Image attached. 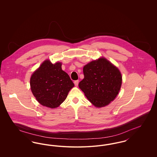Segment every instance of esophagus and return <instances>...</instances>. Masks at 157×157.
Wrapping results in <instances>:
<instances>
[{
  "instance_id": "1",
  "label": "esophagus",
  "mask_w": 157,
  "mask_h": 157,
  "mask_svg": "<svg viewBox=\"0 0 157 157\" xmlns=\"http://www.w3.org/2000/svg\"><path fill=\"white\" fill-rule=\"evenodd\" d=\"M74 83H75V85L76 86H77L78 85V83H79V81L78 80H76L74 81Z\"/></svg>"
}]
</instances>
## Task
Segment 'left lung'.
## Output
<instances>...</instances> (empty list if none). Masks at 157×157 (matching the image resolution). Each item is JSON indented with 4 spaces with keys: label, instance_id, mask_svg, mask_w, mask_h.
Returning <instances> with one entry per match:
<instances>
[{
    "label": "left lung",
    "instance_id": "8db88e82",
    "mask_svg": "<svg viewBox=\"0 0 157 157\" xmlns=\"http://www.w3.org/2000/svg\"><path fill=\"white\" fill-rule=\"evenodd\" d=\"M84 78L79 87L97 108L113 101L120 92L122 75L120 70L105 58L91 61L83 68Z\"/></svg>",
    "mask_w": 157,
    "mask_h": 157
}]
</instances>
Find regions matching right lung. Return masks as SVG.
<instances>
[{
	"label": "right lung",
	"instance_id": "1",
	"mask_svg": "<svg viewBox=\"0 0 157 157\" xmlns=\"http://www.w3.org/2000/svg\"><path fill=\"white\" fill-rule=\"evenodd\" d=\"M62 63L45 60L31 76L30 89L40 104L57 108L67 97L74 83L62 69Z\"/></svg>",
	"mask_w": 157,
	"mask_h": 157
}]
</instances>
